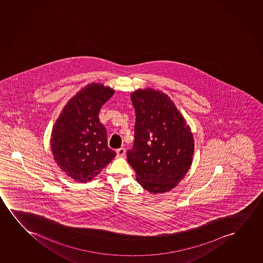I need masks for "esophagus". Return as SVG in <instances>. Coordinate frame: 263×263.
<instances>
[{"label":"esophagus","instance_id":"esophagus-1","mask_svg":"<svg viewBox=\"0 0 263 263\" xmlns=\"http://www.w3.org/2000/svg\"><path fill=\"white\" fill-rule=\"evenodd\" d=\"M126 155V149L125 148H119L117 150V156L118 157H124Z\"/></svg>","mask_w":263,"mask_h":263}]
</instances>
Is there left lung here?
Instances as JSON below:
<instances>
[{
	"mask_svg": "<svg viewBox=\"0 0 263 263\" xmlns=\"http://www.w3.org/2000/svg\"><path fill=\"white\" fill-rule=\"evenodd\" d=\"M136 110L135 141L126 152L137 182L153 194L173 190L191 168L194 138L171 98L152 88L131 93Z\"/></svg>",
	"mask_w": 263,
	"mask_h": 263,
	"instance_id": "obj_1",
	"label": "left lung"
}]
</instances>
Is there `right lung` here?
Returning a JSON list of instances; mask_svg holds the SVG:
<instances>
[{
    "label": "right lung",
    "instance_id": "1",
    "mask_svg": "<svg viewBox=\"0 0 263 263\" xmlns=\"http://www.w3.org/2000/svg\"><path fill=\"white\" fill-rule=\"evenodd\" d=\"M115 90L91 83L69 100L51 133V151L62 172L77 182H88L116 156L100 122L101 107Z\"/></svg>",
    "mask_w": 263,
    "mask_h": 263
}]
</instances>
